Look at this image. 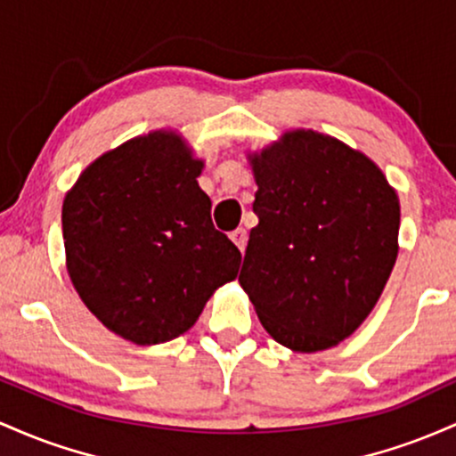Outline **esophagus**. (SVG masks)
Returning a JSON list of instances; mask_svg holds the SVG:
<instances>
[{"label": "esophagus", "mask_w": 456, "mask_h": 456, "mask_svg": "<svg viewBox=\"0 0 456 456\" xmlns=\"http://www.w3.org/2000/svg\"><path fill=\"white\" fill-rule=\"evenodd\" d=\"M230 239H232L234 245H237L241 252H245V245H248V230L245 228H237L234 232H230Z\"/></svg>", "instance_id": "esophagus-1"}]
</instances>
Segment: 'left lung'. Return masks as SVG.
<instances>
[{"instance_id": "left-lung-1", "label": "left lung", "mask_w": 456, "mask_h": 456, "mask_svg": "<svg viewBox=\"0 0 456 456\" xmlns=\"http://www.w3.org/2000/svg\"><path fill=\"white\" fill-rule=\"evenodd\" d=\"M258 226L239 282L280 345L325 351L375 308L398 254L401 207L364 152L297 129L249 155Z\"/></svg>"}]
</instances>
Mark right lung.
Returning <instances> with one entry per match:
<instances>
[{"mask_svg": "<svg viewBox=\"0 0 456 456\" xmlns=\"http://www.w3.org/2000/svg\"><path fill=\"white\" fill-rule=\"evenodd\" d=\"M204 167L174 131H152L90 163L66 193V269L107 330L135 345L178 338L241 252L211 222Z\"/></svg>", "mask_w": 456, "mask_h": 456, "instance_id": "obj_1", "label": "right lung"}]
</instances>
